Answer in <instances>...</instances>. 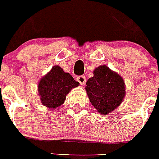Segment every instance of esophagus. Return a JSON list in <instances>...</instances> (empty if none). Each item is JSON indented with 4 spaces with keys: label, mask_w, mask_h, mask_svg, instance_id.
<instances>
[{
    "label": "esophagus",
    "mask_w": 159,
    "mask_h": 159,
    "mask_svg": "<svg viewBox=\"0 0 159 159\" xmlns=\"http://www.w3.org/2000/svg\"><path fill=\"white\" fill-rule=\"evenodd\" d=\"M76 80H77V81H78L79 83L81 85H84V84H85L86 79H85V77H84V76H83V75L78 76Z\"/></svg>",
    "instance_id": "34e87169"
}]
</instances>
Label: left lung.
<instances>
[{"instance_id": "left-lung-1", "label": "left lung", "mask_w": 159, "mask_h": 159, "mask_svg": "<svg viewBox=\"0 0 159 159\" xmlns=\"http://www.w3.org/2000/svg\"><path fill=\"white\" fill-rule=\"evenodd\" d=\"M125 89L122 77L105 65L94 69L85 87L90 102L102 115H107L122 103Z\"/></svg>"}]
</instances>
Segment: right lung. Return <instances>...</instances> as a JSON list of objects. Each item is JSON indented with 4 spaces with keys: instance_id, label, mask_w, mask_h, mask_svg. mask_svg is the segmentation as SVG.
<instances>
[{
    "instance_id": "obj_1",
    "label": "right lung",
    "mask_w": 159,
    "mask_h": 159,
    "mask_svg": "<svg viewBox=\"0 0 159 159\" xmlns=\"http://www.w3.org/2000/svg\"><path fill=\"white\" fill-rule=\"evenodd\" d=\"M80 83L59 66H54L43 76L38 84V92L42 104L48 108L55 109L61 106L66 95Z\"/></svg>"
}]
</instances>
